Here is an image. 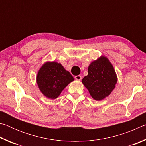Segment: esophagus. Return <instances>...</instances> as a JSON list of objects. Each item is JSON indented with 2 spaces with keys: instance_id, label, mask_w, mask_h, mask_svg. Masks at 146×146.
Listing matches in <instances>:
<instances>
[{
  "instance_id": "34e87169",
  "label": "esophagus",
  "mask_w": 146,
  "mask_h": 146,
  "mask_svg": "<svg viewBox=\"0 0 146 146\" xmlns=\"http://www.w3.org/2000/svg\"><path fill=\"white\" fill-rule=\"evenodd\" d=\"M75 78L77 80H80L81 79H82V76H81L80 75H77V76H75Z\"/></svg>"
}]
</instances>
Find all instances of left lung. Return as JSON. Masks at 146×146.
<instances>
[{"label":"left lung","instance_id":"left-lung-1","mask_svg":"<svg viewBox=\"0 0 146 146\" xmlns=\"http://www.w3.org/2000/svg\"><path fill=\"white\" fill-rule=\"evenodd\" d=\"M88 74L82 80L93 99L102 100L111 93L118 78L113 64L104 55L91 62Z\"/></svg>","mask_w":146,"mask_h":146}]
</instances>
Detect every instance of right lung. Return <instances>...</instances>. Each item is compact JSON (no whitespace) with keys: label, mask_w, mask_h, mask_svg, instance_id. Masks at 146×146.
<instances>
[{"label":"right lung","mask_w":146,"mask_h":146,"mask_svg":"<svg viewBox=\"0 0 146 146\" xmlns=\"http://www.w3.org/2000/svg\"><path fill=\"white\" fill-rule=\"evenodd\" d=\"M36 83L46 97L56 99L74 78L60 63L55 61L44 62L37 73Z\"/></svg>","instance_id":"add662e5"}]
</instances>
